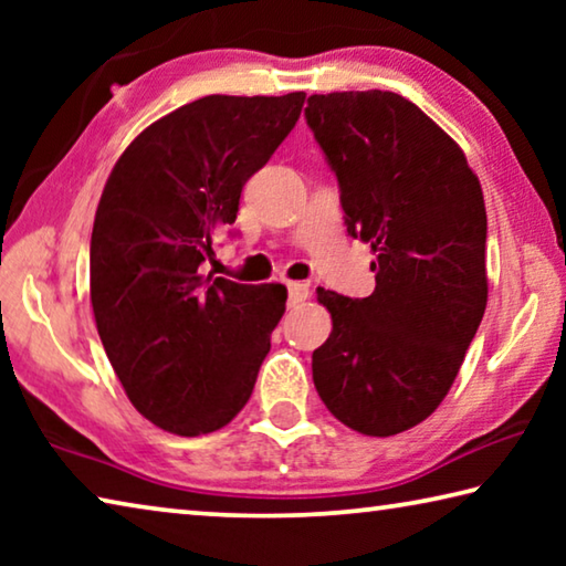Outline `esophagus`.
<instances>
[{"mask_svg":"<svg viewBox=\"0 0 566 566\" xmlns=\"http://www.w3.org/2000/svg\"><path fill=\"white\" fill-rule=\"evenodd\" d=\"M286 290H290V306L302 304L306 296H310V286L302 284V282H290V284H286Z\"/></svg>","mask_w":566,"mask_h":566,"instance_id":"esophagus-1","label":"esophagus"}]
</instances>
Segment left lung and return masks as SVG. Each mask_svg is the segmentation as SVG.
<instances>
[{
    "mask_svg": "<svg viewBox=\"0 0 566 566\" xmlns=\"http://www.w3.org/2000/svg\"><path fill=\"white\" fill-rule=\"evenodd\" d=\"M306 124L339 181L347 232L371 247L364 300L317 290L332 334L312 354L319 397L367 437L442 405L486 310V209L464 151L395 92L312 94Z\"/></svg>",
    "mask_w": 566,
    "mask_h": 566,
    "instance_id": "left-lung-1",
    "label": "left lung"
}]
</instances>
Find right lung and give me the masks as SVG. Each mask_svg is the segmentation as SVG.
Returning <instances> with one entry per match:
<instances>
[{
	"mask_svg": "<svg viewBox=\"0 0 566 566\" xmlns=\"http://www.w3.org/2000/svg\"><path fill=\"white\" fill-rule=\"evenodd\" d=\"M304 97L189 102L149 124L104 185L90 247L94 322L134 409L165 432H217L252 397L286 286L205 276L202 264Z\"/></svg>",
	"mask_w": 566,
	"mask_h": 566,
	"instance_id": "1",
	"label": "right lung"
}]
</instances>
